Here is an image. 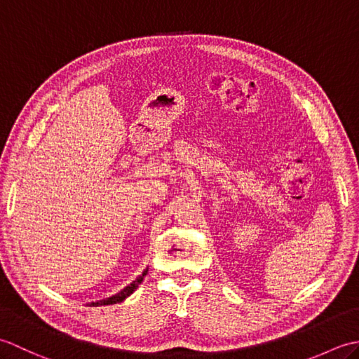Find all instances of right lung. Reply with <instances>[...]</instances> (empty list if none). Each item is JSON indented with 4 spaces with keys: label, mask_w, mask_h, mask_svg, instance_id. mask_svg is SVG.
Here are the masks:
<instances>
[{
    "label": "right lung",
    "mask_w": 359,
    "mask_h": 359,
    "mask_svg": "<svg viewBox=\"0 0 359 359\" xmlns=\"http://www.w3.org/2000/svg\"><path fill=\"white\" fill-rule=\"evenodd\" d=\"M147 273H148V269L144 270L139 278H137L135 280H133L131 284L129 285H126L123 290H120V292L117 293V294H114V296H111V297H106V299H102V301H97V302H90L89 306L90 307H100V306H112V304H117V302H121V301H125L126 297L129 296V294H133L135 290H137V287H139L140 284H142V280H143V278L147 276Z\"/></svg>",
    "instance_id": "1"
}]
</instances>
